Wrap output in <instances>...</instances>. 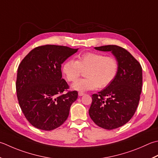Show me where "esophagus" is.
Instances as JSON below:
<instances>
[{
  "label": "esophagus",
  "instance_id": "obj_1",
  "mask_svg": "<svg viewBox=\"0 0 158 158\" xmlns=\"http://www.w3.org/2000/svg\"><path fill=\"white\" fill-rule=\"evenodd\" d=\"M78 94H79V96H80V97H81V96H83V95H84L85 94L83 93V92H79V93H78Z\"/></svg>",
  "mask_w": 158,
  "mask_h": 158
}]
</instances>
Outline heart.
Returning <instances> with one entry per match:
<instances>
[{"mask_svg":"<svg viewBox=\"0 0 158 158\" xmlns=\"http://www.w3.org/2000/svg\"><path fill=\"white\" fill-rule=\"evenodd\" d=\"M86 78L79 79L72 88L75 90L85 92L109 85L116 77L118 64L112 56H105L98 52H85L78 57V60H69L63 65V73L69 81H75L86 70Z\"/></svg>","mask_w":158,"mask_h":158,"instance_id":"1","label":"heart"}]
</instances>
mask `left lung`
<instances>
[{
    "label": "left lung",
    "instance_id": "left-lung-1",
    "mask_svg": "<svg viewBox=\"0 0 158 158\" xmlns=\"http://www.w3.org/2000/svg\"><path fill=\"white\" fill-rule=\"evenodd\" d=\"M94 48L111 51L118 64L114 81L98 94L92 95L89 110V115L96 125L111 130L126 124L135 114L142 91L143 71L140 63L125 48L116 45Z\"/></svg>",
    "mask_w": 158,
    "mask_h": 158
}]
</instances>
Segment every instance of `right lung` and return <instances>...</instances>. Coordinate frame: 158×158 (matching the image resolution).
Here are the masks:
<instances>
[{"instance_id": "right-lung-1", "label": "right lung", "mask_w": 158, "mask_h": 158, "mask_svg": "<svg viewBox=\"0 0 158 158\" xmlns=\"http://www.w3.org/2000/svg\"><path fill=\"white\" fill-rule=\"evenodd\" d=\"M68 46L44 45L36 47L22 60L18 69L16 92L20 107L33 127L51 131L61 126L78 97L62 79L61 67L78 51Z\"/></svg>"}]
</instances>
